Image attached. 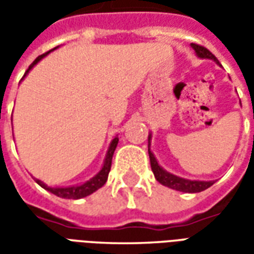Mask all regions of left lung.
Returning <instances> with one entry per match:
<instances>
[{
    "mask_svg": "<svg viewBox=\"0 0 254 254\" xmlns=\"http://www.w3.org/2000/svg\"><path fill=\"white\" fill-rule=\"evenodd\" d=\"M193 47V50L196 52L197 57L200 58H209V60H213L215 63L219 64L218 58L213 56L212 53L209 52L208 49H205L204 46H200V45H196V43H191L190 45ZM151 134L148 136V155H149V162H151V169H152V173H154L156 181L165 185L167 188H171L174 190L185 191V193H197V191H202L208 189L209 187H212L213 181H191V180H185V178H181V177H177L174 174H170L169 171H166L165 169H162L158 163V160L154 156V154L151 152L149 149V145H151Z\"/></svg>",
    "mask_w": 254,
    "mask_h": 254,
    "instance_id": "left-lung-1",
    "label": "left lung"
}]
</instances>
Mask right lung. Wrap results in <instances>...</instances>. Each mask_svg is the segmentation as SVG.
Segmentation results:
<instances>
[{"label":"right lung","instance_id":"add662e5","mask_svg":"<svg viewBox=\"0 0 254 254\" xmlns=\"http://www.w3.org/2000/svg\"><path fill=\"white\" fill-rule=\"evenodd\" d=\"M56 49H57V47H56ZM53 50H54V49H53ZM53 50H50V52H53ZM50 52H47L46 54H49ZM46 54H42V56H39L34 63L31 64L30 67L27 69V72L24 73V77H25V74L30 72L31 69L35 66L36 64L39 63V61H41L42 58L45 57ZM117 144H118V137L116 136V137L111 140L110 147H109V149H107V154H106L105 163H103L102 170H100L96 176L92 177L91 180H88L87 182L81 184V185H74V187H66V188H52V187H47L46 184H43L41 180H36L35 178L36 184H38L39 187L43 188V189H46V190H49L50 193H53V194L61 197V198H74V200H77V198H83V197L89 196L91 193H94V191L98 190L99 188L103 187V185L106 184V181H107V177H109V173H110V169H111V159H113V155H114V151H116L117 148Z\"/></svg>","mask_w":254,"mask_h":254}]
</instances>
